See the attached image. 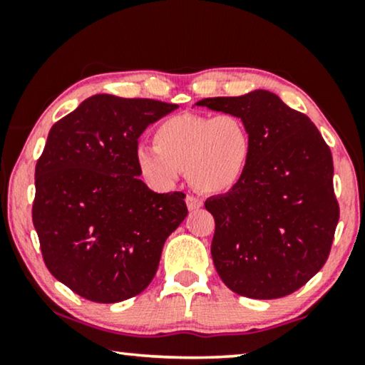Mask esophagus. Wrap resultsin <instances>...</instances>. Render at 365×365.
Segmentation results:
<instances>
[{
	"label": "esophagus",
	"instance_id": "1",
	"mask_svg": "<svg viewBox=\"0 0 365 365\" xmlns=\"http://www.w3.org/2000/svg\"><path fill=\"white\" fill-rule=\"evenodd\" d=\"M186 206H187L189 211H197V209L202 207V201L199 197L187 196L186 197Z\"/></svg>",
	"mask_w": 365,
	"mask_h": 365
}]
</instances>
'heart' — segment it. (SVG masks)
<instances>
[{"mask_svg": "<svg viewBox=\"0 0 365 365\" xmlns=\"http://www.w3.org/2000/svg\"><path fill=\"white\" fill-rule=\"evenodd\" d=\"M154 148L136 151V166L151 187L168 189L186 171L202 194H226L246 176L252 158V136L236 114L182 113L159 124Z\"/></svg>", "mask_w": 365, "mask_h": 365, "instance_id": "obj_1", "label": "heart"}]
</instances>
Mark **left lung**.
I'll return each instance as SVG.
<instances>
[{"label":"left lung","mask_w":365,"mask_h":365,"mask_svg":"<svg viewBox=\"0 0 365 365\" xmlns=\"http://www.w3.org/2000/svg\"><path fill=\"white\" fill-rule=\"evenodd\" d=\"M236 114L252 136L246 176L209 197L211 254L222 282L239 296L284 297L326 264L339 221L331 149L306 114L266 89L196 103Z\"/></svg>","instance_id":"obj_1"}]
</instances>
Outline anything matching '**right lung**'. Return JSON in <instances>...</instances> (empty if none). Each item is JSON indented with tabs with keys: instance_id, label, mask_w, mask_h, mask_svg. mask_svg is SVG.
I'll list each match as a JSON object with an SVG mask.
<instances>
[{
	"instance_id": "1",
	"label": "right lung",
	"mask_w": 365,
	"mask_h": 365,
	"mask_svg": "<svg viewBox=\"0 0 365 365\" xmlns=\"http://www.w3.org/2000/svg\"><path fill=\"white\" fill-rule=\"evenodd\" d=\"M178 108L94 94L49 129L34 171L33 224L48 271L88 301L141 294L187 216L186 194L151 191L136 166L144 129Z\"/></svg>"
}]
</instances>
